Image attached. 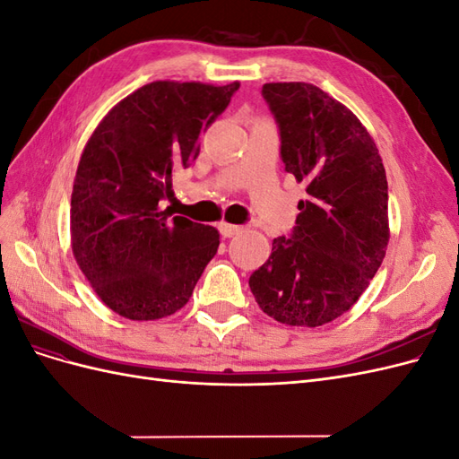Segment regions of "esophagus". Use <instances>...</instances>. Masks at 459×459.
Wrapping results in <instances>:
<instances>
[{
  "label": "esophagus",
  "mask_w": 459,
  "mask_h": 459,
  "mask_svg": "<svg viewBox=\"0 0 459 459\" xmlns=\"http://www.w3.org/2000/svg\"><path fill=\"white\" fill-rule=\"evenodd\" d=\"M218 230L221 233V238H233V235H238L243 228L241 226H235V224H228V221H220Z\"/></svg>",
  "instance_id": "esophagus-1"
}]
</instances>
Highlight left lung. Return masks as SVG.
<instances>
[{
	"label": "left lung",
	"mask_w": 459,
	"mask_h": 459,
	"mask_svg": "<svg viewBox=\"0 0 459 459\" xmlns=\"http://www.w3.org/2000/svg\"><path fill=\"white\" fill-rule=\"evenodd\" d=\"M285 172L307 186L297 224L248 277L262 312L317 327L351 310L388 245V186L371 135L349 108L307 82L264 84Z\"/></svg>",
	"instance_id": "8db88e82"
}]
</instances>
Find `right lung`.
I'll return each mask as SVG.
<instances>
[{"label":"right lung","mask_w":459,"mask_h":459,"mask_svg":"<svg viewBox=\"0 0 459 459\" xmlns=\"http://www.w3.org/2000/svg\"><path fill=\"white\" fill-rule=\"evenodd\" d=\"M239 82L159 80L122 100L88 140L71 199L73 253L93 290L122 317L147 322L186 307L220 233L169 214L172 174L199 157V135Z\"/></svg>","instance_id":"obj_1"}]
</instances>
